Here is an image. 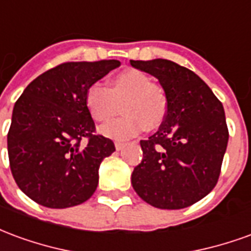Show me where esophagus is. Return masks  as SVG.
<instances>
[{
  "instance_id": "esophagus-1",
  "label": "esophagus",
  "mask_w": 251,
  "mask_h": 251,
  "mask_svg": "<svg viewBox=\"0 0 251 251\" xmlns=\"http://www.w3.org/2000/svg\"><path fill=\"white\" fill-rule=\"evenodd\" d=\"M114 145H115V149H117V151H121V149H124V147H125V142L115 141Z\"/></svg>"
}]
</instances>
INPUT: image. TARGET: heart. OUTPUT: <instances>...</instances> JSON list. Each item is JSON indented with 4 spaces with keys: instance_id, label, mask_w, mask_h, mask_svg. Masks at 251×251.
<instances>
[{
    "instance_id": "obj_1",
    "label": "heart",
    "mask_w": 251,
    "mask_h": 251,
    "mask_svg": "<svg viewBox=\"0 0 251 251\" xmlns=\"http://www.w3.org/2000/svg\"><path fill=\"white\" fill-rule=\"evenodd\" d=\"M124 115L100 127L104 137L126 140L145 127L154 130L161 125L168 113V97L157 83L145 72L134 68L124 70L110 79L109 87L94 82L84 91V103L93 120L107 122L120 111Z\"/></svg>"
}]
</instances>
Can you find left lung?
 I'll return each instance as SVG.
<instances>
[{"instance_id": "8db88e82", "label": "left lung", "mask_w": 251, "mask_h": 251, "mask_svg": "<svg viewBox=\"0 0 251 251\" xmlns=\"http://www.w3.org/2000/svg\"><path fill=\"white\" fill-rule=\"evenodd\" d=\"M130 64L157 77L168 97L164 122L140 141L144 158L131 174L133 188L153 207L185 208L210 194L219 179L228 141L223 106L195 72L177 63Z\"/></svg>"}]
</instances>
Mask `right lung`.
Here are the masks:
<instances>
[{"mask_svg": "<svg viewBox=\"0 0 251 251\" xmlns=\"http://www.w3.org/2000/svg\"><path fill=\"white\" fill-rule=\"evenodd\" d=\"M120 64L62 63L36 77L17 99L8 131L9 164L19 188L33 201L67 208L93 196L99 165L115 147L95 133L84 91Z\"/></svg>", "mask_w": 251, "mask_h": 251, "instance_id": "right-lung-1", "label": "right lung"}]
</instances>
